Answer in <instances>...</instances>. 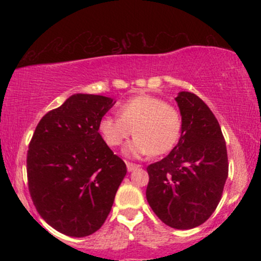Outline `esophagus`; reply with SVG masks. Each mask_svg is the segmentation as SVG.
<instances>
[{
	"instance_id": "34e87169",
	"label": "esophagus",
	"mask_w": 261,
	"mask_h": 261,
	"mask_svg": "<svg viewBox=\"0 0 261 261\" xmlns=\"http://www.w3.org/2000/svg\"><path fill=\"white\" fill-rule=\"evenodd\" d=\"M126 167H127V170L128 172H134L135 169L139 168V164H135V163H130V162H126Z\"/></svg>"
}]
</instances>
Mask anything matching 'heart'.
<instances>
[{
    "label": "heart",
    "mask_w": 261,
    "mask_h": 261,
    "mask_svg": "<svg viewBox=\"0 0 261 261\" xmlns=\"http://www.w3.org/2000/svg\"><path fill=\"white\" fill-rule=\"evenodd\" d=\"M119 118L106 115L98 130L109 147H118L134 133L136 136L125 148L130 157L169 152L178 142L181 130L179 112L152 95H136L120 104Z\"/></svg>",
    "instance_id": "b5f03b06"
}]
</instances>
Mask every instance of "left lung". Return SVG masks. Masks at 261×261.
I'll return each instance as SVG.
<instances>
[{
	"instance_id": "1",
	"label": "left lung",
	"mask_w": 261,
	"mask_h": 261,
	"mask_svg": "<svg viewBox=\"0 0 261 261\" xmlns=\"http://www.w3.org/2000/svg\"><path fill=\"white\" fill-rule=\"evenodd\" d=\"M181 135L166 158L147 167V201L158 218L175 229L200 226L216 210L228 176L220 124L197 95L179 92Z\"/></svg>"
}]
</instances>
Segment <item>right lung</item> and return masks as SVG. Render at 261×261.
I'll use <instances>...</instances> for the list:
<instances>
[{"label":"right lung","instance_id":"1","mask_svg":"<svg viewBox=\"0 0 261 261\" xmlns=\"http://www.w3.org/2000/svg\"><path fill=\"white\" fill-rule=\"evenodd\" d=\"M114 104L104 95H71L45 114L29 143L27 174L33 203L45 222L66 236L97 232L126 175V164L98 133L100 119Z\"/></svg>","mask_w":261,"mask_h":261}]
</instances>
